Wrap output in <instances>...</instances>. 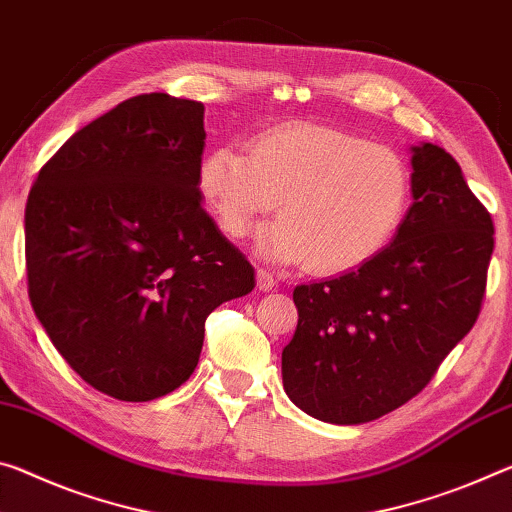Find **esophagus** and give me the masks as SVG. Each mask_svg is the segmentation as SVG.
<instances>
[{
  "instance_id": "esophagus-1",
  "label": "esophagus",
  "mask_w": 512,
  "mask_h": 512,
  "mask_svg": "<svg viewBox=\"0 0 512 512\" xmlns=\"http://www.w3.org/2000/svg\"><path fill=\"white\" fill-rule=\"evenodd\" d=\"M275 287V278L264 269H257V289L259 291H271Z\"/></svg>"
}]
</instances>
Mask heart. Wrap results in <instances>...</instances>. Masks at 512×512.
Listing matches in <instances>:
<instances>
[{
	"mask_svg": "<svg viewBox=\"0 0 512 512\" xmlns=\"http://www.w3.org/2000/svg\"><path fill=\"white\" fill-rule=\"evenodd\" d=\"M198 186L225 234L239 239L280 200V218L257 234L278 264L342 275L371 262L399 230L410 170L394 150L339 127L291 123L212 150Z\"/></svg>",
	"mask_w": 512,
	"mask_h": 512,
	"instance_id": "obj_1",
	"label": "heart"
}]
</instances>
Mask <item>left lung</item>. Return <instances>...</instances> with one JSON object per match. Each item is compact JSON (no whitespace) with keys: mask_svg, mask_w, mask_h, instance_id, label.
I'll use <instances>...</instances> for the list:
<instances>
[{"mask_svg":"<svg viewBox=\"0 0 512 512\" xmlns=\"http://www.w3.org/2000/svg\"><path fill=\"white\" fill-rule=\"evenodd\" d=\"M412 205L389 246L360 269L294 289L298 326L282 383L307 415L367 424L417 396L478 319L492 216L458 161L412 148Z\"/></svg>","mask_w":512,"mask_h":512,"instance_id":"left-lung-1","label":"left lung"}]
</instances>
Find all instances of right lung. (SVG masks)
Wrapping results in <instances>:
<instances>
[{"label":"right lung","mask_w":512,"mask_h":512,"mask_svg":"<svg viewBox=\"0 0 512 512\" xmlns=\"http://www.w3.org/2000/svg\"><path fill=\"white\" fill-rule=\"evenodd\" d=\"M205 107L129 97L40 168L24 209L31 307L88 385L159 399L198 367L205 321L255 269L202 207Z\"/></svg>","instance_id":"obj_1"}]
</instances>
